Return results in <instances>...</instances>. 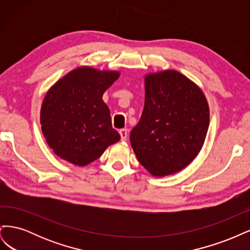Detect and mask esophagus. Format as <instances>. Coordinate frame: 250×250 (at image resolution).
Returning <instances> with one entry per match:
<instances>
[{
    "instance_id": "1",
    "label": "esophagus",
    "mask_w": 250,
    "mask_h": 250,
    "mask_svg": "<svg viewBox=\"0 0 250 250\" xmlns=\"http://www.w3.org/2000/svg\"><path fill=\"white\" fill-rule=\"evenodd\" d=\"M120 135H121V141H126L128 138V130L123 128V129L120 130Z\"/></svg>"
}]
</instances>
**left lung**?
<instances>
[{
    "mask_svg": "<svg viewBox=\"0 0 250 250\" xmlns=\"http://www.w3.org/2000/svg\"><path fill=\"white\" fill-rule=\"evenodd\" d=\"M209 124L202 90L177 71L145 77V105L130 143L138 161L154 176L186 168L201 150Z\"/></svg>",
    "mask_w": 250,
    "mask_h": 250,
    "instance_id": "obj_1",
    "label": "left lung"
}]
</instances>
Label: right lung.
Listing matches in <instances>:
<instances>
[{
  "instance_id": "1",
  "label": "right lung",
  "mask_w": 250,
  "mask_h": 250,
  "mask_svg": "<svg viewBox=\"0 0 250 250\" xmlns=\"http://www.w3.org/2000/svg\"><path fill=\"white\" fill-rule=\"evenodd\" d=\"M120 76L82 66L66 74L44 97L42 130L50 148L64 161L86 166L121 137L113 129L102 96Z\"/></svg>"
}]
</instances>
